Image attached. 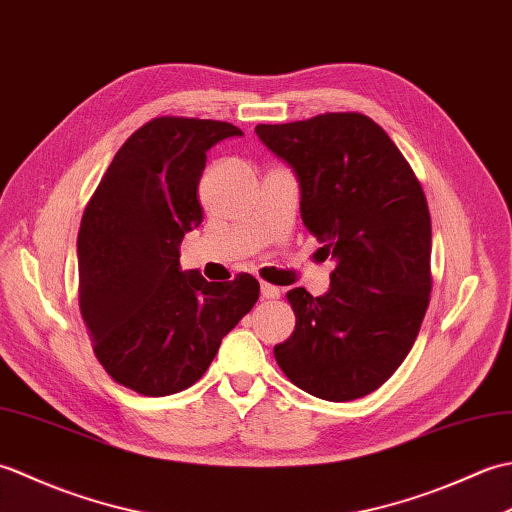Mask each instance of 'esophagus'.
Returning a JSON list of instances; mask_svg holds the SVG:
<instances>
[{
	"mask_svg": "<svg viewBox=\"0 0 512 512\" xmlns=\"http://www.w3.org/2000/svg\"><path fill=\"white\" fill-rule=\"evenodd\" d=\"M262 297L264 299H279V295H281V290L277 288V286H273V284H266V281H262Z\"/></svg>",
	"mask_w": 512,
	"mask_h": 512,
	"instance_id": "obj_1",
	"label": "esophagus"
}]
</instances>
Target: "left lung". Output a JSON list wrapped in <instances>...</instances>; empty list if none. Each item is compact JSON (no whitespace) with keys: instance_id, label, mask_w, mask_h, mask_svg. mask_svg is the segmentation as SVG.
Returning <instances> with one entry per match:
<instances>
[{"instance_id":"left-lung-1","label":"left lung","mask_w":512,"mask_h":512,"mask_svg":"<svg viewBox=\"0 0 512 512\" xmlns=\"http://www.w3.org/2000/svg\"><path fill=\"white\" fill-rule=\"evenodd\" d=\"M257 136L295 169L301 220L336 259L330 290L288 292L295 332L275 345L290 383L345 402L396 372L431 297V215L405 156L358 112L257 125Z\"/></svg>"}]
</instances>
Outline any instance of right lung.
Segmentation results:
<instances>
[{
  "label": "right lung",
  "mask_w": 512,
  "mask_h": 512,
  "mask_svg": "<svg viewBox=\"0 0 512 512\" xmlns=\"http://www.w3.org/2000/svg\"><path fill=\"white\" fill-rule=\"evenodd\" d=\"M242 136L231 123L158 116L125 140L85 206L79 308L94 354L118 385L169 396L204 376L224 336L259 299L246 273L215 284L180 270V242L202 224L206 151Z\"/></svg>",
  "instance_id": "right-lung-1"
}]
</instances>
